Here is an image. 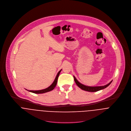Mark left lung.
<instances>
[{"mask_svg": "<svg viewBox=\"0 0 131 131\" xmlns=\"http://www.w3.org/2000/svg\"><path fill=\"white\" fill-rule=\"evenodd\" d=\"M74 80H75V83L77 84V85L81 89L86 91H88V92H96L99 90H101L102 89H104L105 88H106L107 87H108L112 82V81L110 83H108V84L105 85V86H96V87H90V86H87L85 85H84L83 84H82L81 83H80L74 76Z\"/></svg>", "mask_w": 131, "mask_h": 131, "instance_id": "1", "label": "left lung"}]
</instances>
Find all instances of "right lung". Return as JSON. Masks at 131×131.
I'll return each instance as SVG.
<instances>
[{
    "instance_id": "obj_1",
    "label": "right lung",
    "mask_w": 131,
    "mask_h": 131,
    "mask_svg": "<svg viewBox=\"0 0 131 131\" xmlns=\"http://www.w3.org/2000/svg\"><path fill=\"white\" fill-rule=\"evenodd\" d=\"M61 70H60L58 73H57V74L56 75V78L54 81V82H53V83L49 86L48 87V88L45 89H43V90H36V91H33V90H27V91H29V92H32V93H34L35 94H41V93H46V92H49L51 90H52L56 86V84H57V79H58V76L59 75V74L61 72Z\"/></svg>"
}]
</instances>
